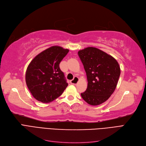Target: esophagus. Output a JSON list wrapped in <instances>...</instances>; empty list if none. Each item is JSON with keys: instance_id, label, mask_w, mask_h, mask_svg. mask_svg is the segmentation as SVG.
I'll return each instance as SVG.
<instances>
[{"instance_id": "34e87169", "label": "esophagus", "mask_w": 146, "mask_h": 146, "mask_svg": "<svg viewBox=\"0 0 146 146\" xmlns=\"http://www.w3.org/2000/svg\"><path fill=\"white\" fill-rule=\"evenodd\" d=\"M78 80H79L78 78L77 77H75L74 78L73 80H70V83L72 84V85H76V84H77V83H78Z\"/></svg>"}]
</instances>
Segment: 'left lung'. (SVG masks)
<instances>
[{
  "label": "left lung",
  "mask_w": 146,
  "mask_h": 146,
  "mask_svg": "<svg viewBox=\"0 0 146 146\" xmlns=\"http://www.w3.org/2000/svg\"><path fill=\"white\" fill-rule=\"evenodd\" d=\"M86 73L88 87L82 98L91 105L107 101L115 90L121 74L116 60L98 48L88 47L78 52Z\"/></svg>",
  "instance_id": "8db88e82"
}]
</instances>
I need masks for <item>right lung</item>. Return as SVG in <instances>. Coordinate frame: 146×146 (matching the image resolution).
<instances>
[{"mask_svg":"<svg viewBox=\"0 0 146 146\" xmlns=\"http://www.w3.org/2000/svg\"><path fill=\"white\" fill-rule=\"evenodd\" d=\"M69 49L54 46L39 53L31 61L25 73V82L33 98L49 103L63 93L68 86L60 63Z\"/></svg>","mask_w":146,"mask_h":146,"instance_id":"obj_1","label":"right lung"}]
</instances>
